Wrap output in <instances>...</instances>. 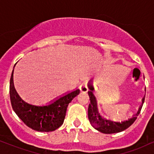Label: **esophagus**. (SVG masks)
Masks as SVG:
<instances>
[{"label": "esophagus", "instance_id": "1", "mask_svg": "<svg viewBox=\"0 0 154 154\" xmlns=\"http://www.w3.org/2000/svg\"><path fill=\"white\" fill-rule=\"evenodd\" d=\"M79 90H80L81 92H83V93H86V92L88 91V85L86 83H82L79 86Z\"/></svg>", "mask_w": 154, "mask_h": 154}]
</instances>
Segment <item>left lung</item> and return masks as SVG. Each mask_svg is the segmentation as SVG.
I'll list each match as a JSON object with an SVG mask.
<instances>
[{
  "instance_id": "obj_1",
  "label": "left lung",
  "mask_w": 154,
  "mask_h": 154,
  "mask_svg": "<svg viewBox=\"0 0 154 154\" xmlns=\"http://www.w3.org/2000/svg\"><path fill=\"white\" fill-rule=\"evenodd\" d=\"M92 82L93 81L91 80L89 84H88V88L91 90V91H88V95H89L90 100H91V103L89 104V106H88V119H89V121L92 126L95 130L104 134L117 133V132H120L126 130L129 127L131 126L137 119L140 112L143 104L144 103L145 96L142 99V104L139 107L138 111L136 114L132 115V118H130L128 120H126V121L121 122H112L111 120H108L105 118H103L98 113L96 100H95L93 92L91 91L92 88H93V86L91 84Z\"/></svg>"
}]
</instances>
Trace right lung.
I'll list each match as a JSON object with an SVG mask.
<instances>
[{
  "instance_id": "right-lung-1",
  "label": "right lung",
  "mask_w": 154,
  "mask_h": 154,
  "mask_svg": "<svg viewBox=\"0 0 154 154\" xmlns=\"http://www.w3.org/2000/svg\"><path fill=\"white\" fill-rule=\"evenodd\" d=\"M10 99L12 108L26 126L39 132H51L62 125L69 103L79 94V90L70 92L43 106L30 105L19 96L13 82V72L10 80Z\"/></svg>"
}]
</instances>
